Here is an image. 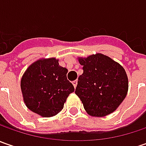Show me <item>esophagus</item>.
<instances>
[{"instance_id":"34e87169","label":"esophagus","mask_w":146,"mask_h":146,"mask_svg":"<svg viewBox=\"0 0 146 146\" xmlns=\"http://www.w3.org/2000/svg\"><path fill=\"white\" fill-rule=\"evenodd\" d=\"M77 83H78V82H77V80H75V81L72 82V84L74 85V87H75V88H76V86H77Z\"/></svg>"}]
</instances>
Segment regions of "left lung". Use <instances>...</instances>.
<instances>
[{"label":"left lung","mask_w":146,"mask_h":146,"mask_svg":"<svg viewBox=\"0 0 146 146\" xmlns=\"http://www.w3.org/2000/svg\"><path fill=\"white\" fill-rule=\"evenodd\" d=\"M84 73L78 79L76 94L88 114L104 117L113 113L125 99L128 79L119 63L102 53L79 57Z\"/></svg>","instance_id":"obj_1"}]
</instances>
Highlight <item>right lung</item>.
I'll list each match as a JSON object with an SVG mask.
<instances>
[{
    "instance_id": "add662e5",
    "label": "right lung",
    "mask_w": 146,
    "mask_h": 146,
    "mask_svg": "<svg viewBox=\"0 0 146 146\" xmlns=\"http://www.w3.org/2000/svg\"><path fill=\"white\" fill-rule=\"evenodd\" d=\"M68 70L55 58H40L25 70L21 90L26 106L41 117H53L63 109L75 88L67 78Z\"/></svg>"
}]
</instances>
